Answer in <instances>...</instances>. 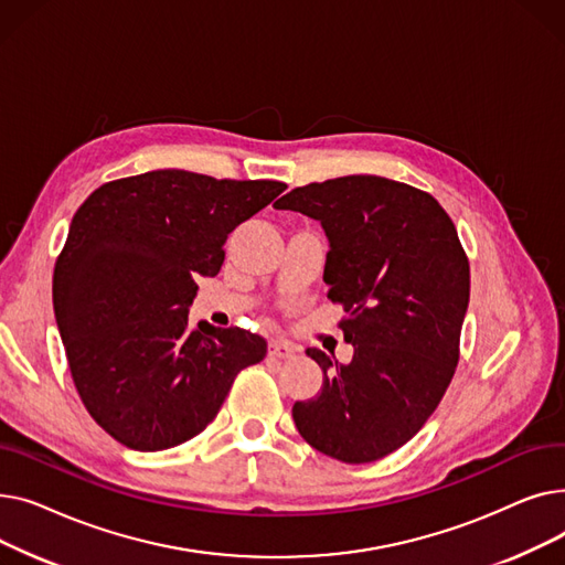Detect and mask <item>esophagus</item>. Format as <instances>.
<instances>
[{"label": "esophagus", "instance_id": "esophagus-1", "mask_svg": "<svg viewBox=\"0 0 565 565\" xmlns=\"http://www.w3.org/2000/svg\"><path fill=\"white\" fill-rule=\"evenodd\" d=\"M295 352H298V348H295L290 341H284V339H277V341H270V348H267V354L275 360H290L295 358Z\"/></svg>", "mask_w": 565, "mask_h": 565}]
</instances>
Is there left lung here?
Returning a JSON list of instances; mask_svg holds the SVG:
<instances>
[{
  "mask_svg": "<svg viewBox=\"0 0 565 565\" xmlns=\"http://www.w3.org/2000/svg\"><path fill=\"white\" fill-rule=\"evenodd\" d=\"M275 207L328 235L322 279L354 348L350 364L307 348L322 387L292 405V422L324 456L380 460L422 430L454 377L469 305L458 231L430 194L382 175L295 188Z\"/></svg>",
  "mask_w": 565,
  "mask_h": 565,
  "instance_id": "8db88e82",
  "label": "left lung"
}]
</instances>
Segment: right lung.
I'll list each match as a JSON object with an SVG mask.
<instances>
[{
  "label": "right lung",
  "mask_w": 565,
  "mask_h": 565,
  "mask_svg": "<svg viewBox=\"0 0 565 565\" xmlns=\"http://www.w3.org/2000/svg\"><path fill=\"white\" fill-rule=\"evenodd\" d=\"M286 190L158 169L107 183L75 213L52 302L88 414L135 451L171 449L211 424L237 371L267 343L188 324L196 277H215L228 233Z\"/></svg>",
  "instance_id": "obj_1"
}]
</instances>
